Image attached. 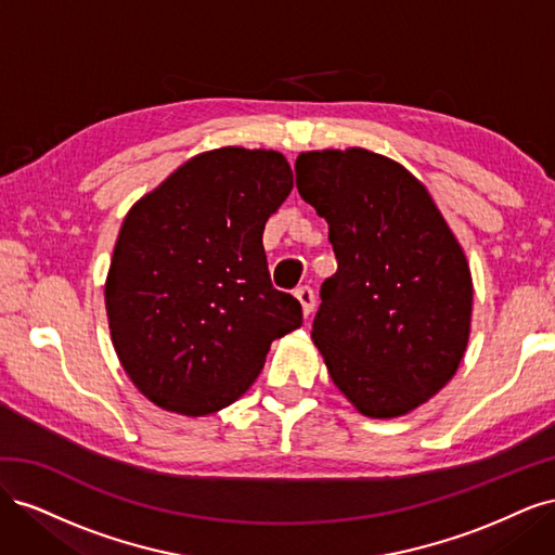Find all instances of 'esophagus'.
<instances>
[{"label":"esophagus","mask_w":555,"mask_h":555,"mask_svg":"<svg viewBox=\"0 0 555 555\" xmlns=\"http://www.w3.org/2000/svg\"><path fill=\"white\" fill-rule=\"evenodd\" d=\"M294 296L298 298L300 308H304V314L308 317V314L314 310V292H312V287H308V284H304V287H298V289L294 292Z\"/></svg>","instance_id":"esophagus-1"}]
</instances>
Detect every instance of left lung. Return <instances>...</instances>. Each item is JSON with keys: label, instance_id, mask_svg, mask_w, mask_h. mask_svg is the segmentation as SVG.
<instances>
[{"label": "left lung", "instance_id": "obj_1", "mask_svg": "<svg viewBox=\"0 0 555 555\" xmlns=\"http://www.w3.org/2000/svg\"><path fill=\"white\" fill-rule=\"evenodd\" d=\"M296 188L328 222L338 259L312 324L333 384L365 416L412 412L465 354L473 278L463 247L424 184L371 150L300 153Z\"/></svg>", "mask_w": 555, "mask_h": 555}]
</instances>
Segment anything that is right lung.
I'll list each match as a JSON object with an SVG mask.
<instances>
[{
    "label": "right lung",
    "mask_w": 555,
    "mask_h": 555,
    "mask_svg": "<svg viewBox=\"0 0 555 555\" xmlns=\"http://www.w3.org/2000/svg\"><path fill=\"white\" fill-rule=\"evenodd\" d=\"M294 173L275 150L184 162L127 212L106 278L113 347L137 389L204 416L238 400L304 310L268 275L263 227Z\"/></svg>",
    "instance_id": "obj_1"
}]
</instances>
